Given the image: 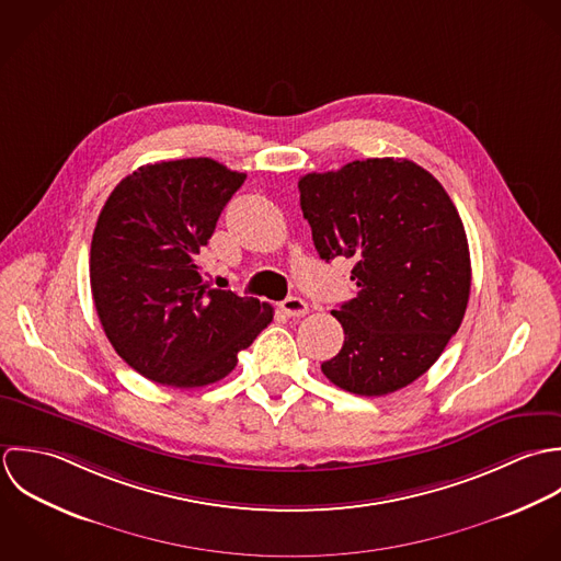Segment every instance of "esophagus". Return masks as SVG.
Returning a JSON list of instances; mask_svg holds the SVG:
<instances>
[{
    "instance_id": "34e87169",
    "label": "esophagus",
    "mask_w": 561,
    "mask_h": 561,
    "mask_svg": "<svg viewBox=\"0 0 561 561\" xmlns=\"http://www.w3.org/2000/svg\"><path fill=\"white\" fill-rule=\"evenodd\" d=\"M279 308H282V312L286 314V317H306L308 312H310V308H308V304L301 299V297H288V299H284L282 304H279Z\"/></svg>"
}]
</instances>
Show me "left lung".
Wrapping results in <instances>:
<instances>
[{
  "instance_id": "8db88e82",
  "label": "left lung",
  "mask_w": 561,
  "mask_h": 561,
  "mask_svg": "<svg viewBox=\"0 0 561 561\" xmlns=\"http://www.w3.org/2000/svg\"><path fill=\"white\" fill-rule=\"evenodd\" d=\"M299 193L319 255L353 260L359 290L332 310L344 344L323 375L359 397L405 388L443 355L468 306V240L447 191L412 160L368 158L304 175Z\"/></svg>"
}]
</instances>
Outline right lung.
<instances>
[{
  "label": "right lung",
  "instance_id": "add662e5",
  "mask_svg": "<svg viewBox=\"0 0 561 561\" xmlns=\"http://www.w3.org/2000/svg\"><path fill=\"white\" fill-rule=\"evenodd\" d=\"M244 173L213 158L145 164L104 204L91 242V290L114 351L142 377L199 388L229 375L273 321L253 297L210 288L199 251Z\"/></svg>",
  "mask_w": 561,
  "mask_h": 561
}]
</instances>
